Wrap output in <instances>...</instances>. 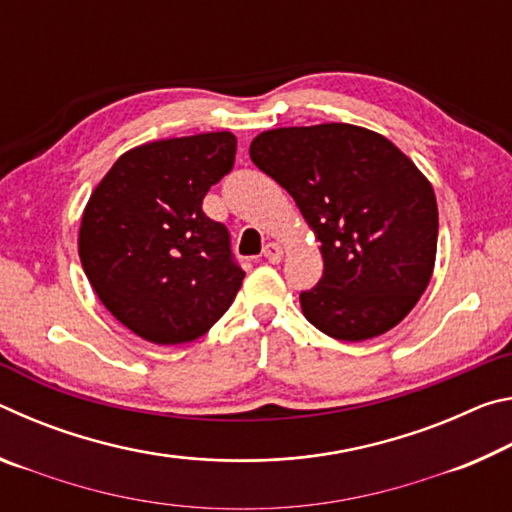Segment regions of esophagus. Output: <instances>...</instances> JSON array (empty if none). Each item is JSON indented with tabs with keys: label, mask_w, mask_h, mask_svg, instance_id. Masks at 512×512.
I'll list each match as a JSON object with an SVG mask.
<instances>
[{
	"label": "esophagus",
	"mask_w": 512,
	"mask_h": 512,
	"mask_svg": "<svg viewBox=\"0 0 512 512\" xmlns=\"http://www.w3.org/2000/svg\"><path fill=\"white\" fill-rule=\"evenodd\" d=\"M264 257L271 264H280L282 257H284V250H282L280 244H275V241H271V244H266V248H264Z\"/></svg>",
	"instance_id": "esophagus-1"
}]
</instances>
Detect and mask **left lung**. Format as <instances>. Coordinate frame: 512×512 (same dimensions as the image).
Returning a JSON list of instances; mask_svg holds the SVG:
<instances>
[{"mask_svg":"<svg viewBox=\"0 0 512 512\" xmlns=\"http://www.w3.org/2000/svg\"><path fill=\"white\" fill-rule=\"evenodd\" d=\"M250 160L287 189L320 241L323 277L302 314L339 341L393 329L427 289L438 246L436 194L384 135L352 124L259 133Z\"/></svg>","mask_w":512,"mask_h":512,"instance_id":"left-lung-1","label":"left lung"}]
</instances>
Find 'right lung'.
<instances>
[{"label": "right lung", "instance_id": "obj_1", "mask_svg": "<svg viewBox=\"0 0 512 512\" xmlns=\"http://www.w3.org/2000/svg\"><path fill=\"white\" fill-rule=\"evenodd\" d=\"M235 153L228 131L135 146L85 205L83 271L103 307L144 341L198 339L241 289L246 273L232 259L228 228L203 212Z\"/></svg>", "mask_w": 512, "mask_h": 512}]
</instances>
